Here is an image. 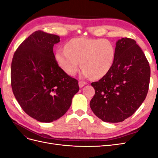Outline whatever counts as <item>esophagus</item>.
I'll list each match as a JSON object with an SVG mask.
<instances>
[{"label": "esophagus", "instance_id": "1", "mask_svg": "<svg viewBox=\"0 0 158 158\" xmlns=\"http://www.w3.org/2000/svg\"><path fill=\"white\" fill-rule=\"evenodd\" d=\"M78 84H79V87L80 88H82L84 85L87 84V82H84V81H79Z\"/></svg>", "mask_w": 158, "mask_h": 158}]
</instances>
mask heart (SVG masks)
Segmentation results:
<instances>
[{
  "instance_id": "heart-1",
  "label": "heart",
  "mask_w": 158,
  "mask_h": 158,
  "mask_svg": "<svg viewBox=\"0 0 158 158\" xmlns=\"http://www.w3.org/2000/svg\"><path fill=\"white\" fill-rule=\"evenodd\" d=\"M115 48L108 40L76 37L65 45V49H57L55 59L60 68L70 76L76 74L80 68L82 76L95 79L101 78L111 69Z\"/></svg>"
}]
</instances>
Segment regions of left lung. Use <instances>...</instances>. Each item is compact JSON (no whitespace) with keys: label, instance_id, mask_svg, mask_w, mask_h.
I'll list each match as a JSON object with an SVG mask.
<instances>
[{"label":"left lung","instance_id":"1","mask_svg":"<svg viewBox=\"0 0 158 158\" xmlns=\"http://www.w3.org/2000/svg\"><path fill=\"white\" fill-rule=\"evenodd\" d=\"M150 78L149 63L136 42L127 37L118 40L111 69L102 79L91 84L95 95L90 107L104 122L125 121L144 101Z\"/></svg>","mask_w":158,"mask_h":158}]
</instances>
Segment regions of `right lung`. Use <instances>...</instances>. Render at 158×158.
I'll use <instances>...</instances> for the list:
<instances>
[{
	"label": "right lung",
	"mask_w": 158,
	"mask_h": 158,
	"mask_svg": "<svg viewBox=\"0 0 158 158\" xmlns=\"http://www.w3.org/2000/svg\"><path fill=\"white\" fill-rule=\"evenodd\" d=\"M58 35L38 30L23 41L13 56L11 85L22 109L31 117L50 123L63 116L79 91L78 80L55 59Z\"/></svg>",
	"instance_id": "obj_1"
}]
</instances>
